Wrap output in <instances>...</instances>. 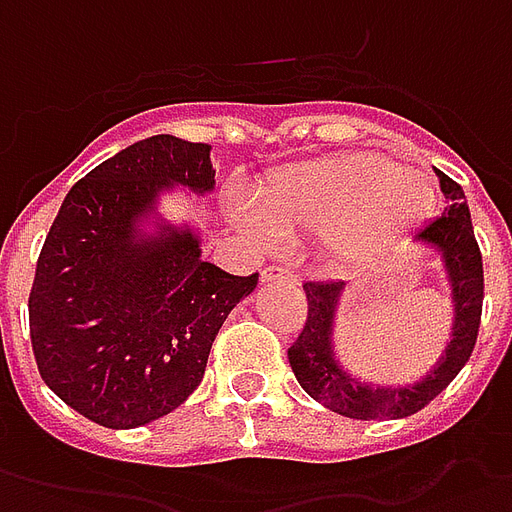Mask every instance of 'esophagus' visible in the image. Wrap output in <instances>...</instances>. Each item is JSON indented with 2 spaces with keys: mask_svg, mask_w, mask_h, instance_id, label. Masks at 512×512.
Returning <instances> with one entry per match:
<instances>
[{
  "mask_svg": "<svg viewBox=\"0 0 512 512\" xmlns=\"http://www.w3.org/2000/svg\"><path fill=\"white\" fill-rule=\"evenodd\" d=\"M261 283H286V286H297L300 278H297L292 270H286V267H267V270L261 272Z\"/></svg>",
  "mask_w": 512,
  "mask_h": 512,
  "instance_id": "obj_1",
  "label": "esophagus"
}]
</instances>
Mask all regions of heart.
<instances>
[{"label": "heart", "instance_id": "b5f03b06", "mask_svg": "<svg viewBox=\"0 0 512 512\" xmlns=\"http://www.w3.org/2000/svg\"><path fill=\"white\" fill-rule=\"evenodd\" d=\"M256 213L234 220L251 240L322 234L324 253L341 270L360 267L417 229L434 210V185L420 171L379 152H349L275 171L256 190Z\"/></svg>", "mask_w": 512, "mask_h": 512}]
</instances>
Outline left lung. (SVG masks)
Masks as SVG:
<instances>
[{
	"mask_svg": "<svg viewBox=\"0 0 512 512\" xmlns=\"http://www.w3.org/2000/svg\"><path fill=\"white\" fill-rule=\"evenodd\" d=\"M447 207L439 218L428 220L412 234V242L434 251L442 259L450 300L453 327L450 341L434 368L412 384H368L354 379L335 357V313L346 289L343 281L305 283L308 319L300 338L289 349V363L297 382L313 401L352 420H398L420 412L453 382L475 349L480 313H483V256L477 248L475 229L458 182L436 171Z\"/></svg>",
	"mask_w": 512,
	"mask_h": 512,
	"instance_id": "left-lung-1",
	"label": "left lung"
}]
</instances>
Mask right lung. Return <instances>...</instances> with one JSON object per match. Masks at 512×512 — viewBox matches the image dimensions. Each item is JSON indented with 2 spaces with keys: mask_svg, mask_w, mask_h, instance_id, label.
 <instances>
[{
  "mask_svg": "<svg viewBox=\"0 0 512 512\" xmlns=\"http://www.w3.org/2000/svg\"><path fill=\"white\" fill-rule=\"evenodd\" d=\"M210 144L152 136L78 179L40 251L29 335L43 382L106 428L174 412L212 341L259 283L201 259V234L158 212L166 190H215Z\"/></svg>",
  "mask_w": 512,
  "mask_h": 512,
  "instance_id": "1",
  "label": "right lung"
}]
</instances>
